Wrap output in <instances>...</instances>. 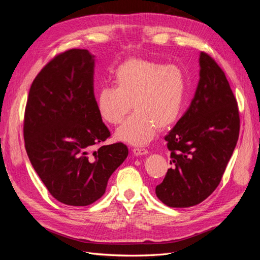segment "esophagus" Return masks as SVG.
<instances>
[{
  "mask_svg": "<svg viewBox=\"0 0 260 260\" xmlns=\"http://www.w3.org/2000/svg\"><path fill=\"white\" fill-rule=\"evenodd\" d=\"M133 154H135L136 156H140V155H146L148 153L147 149L145 148H142V147H135L132 149Z\"/></svg>",
  "mask_w": 260,
  "mask_h": 260,
  "instance_id": "1",
  "label": "esophagus"
}]
</instances>
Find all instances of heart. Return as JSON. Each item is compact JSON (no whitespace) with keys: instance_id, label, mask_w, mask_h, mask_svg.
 I'll return each instance as SVG.
<instances>
[{"instance_id":"1","label":"heart","mask_w":260,"mask_h":260,"mask_svg":"<svg viewBox=\"0 0 260 260\" xmlns=\"http://www.w3.org/2000/svg\"><path fill=\"white\" fill-rule=\"evenodd\" d=\"M114 84L96 93L100 117L109 124H118L132 108L136 109L116 132V138L133 145L148 143L158 127L166 129L182 113L186 79L178 65L145 58H130L113 74Z\"/></svg>"}]
</instances>
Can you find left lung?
<instances>
[{"label": "left lung", "instance_id": "1", "mask_svg": "<svg viewBox=\"0 0 260 260\" xmlns=\"http://www.w3.org/2000/svg\"><path fill=\"white\" fill-rule=\"evenodd\" d=\"M200 81L190 107L165 137L170 164L156 195L165 205L191 207L216 190L237 145L240 114L223 70L200 55Z\"/></svg>", "mask_w": 260, "mask_h": 260}]
</instances>
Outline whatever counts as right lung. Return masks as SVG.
I'll list each match as a JSON object with an SVG mask.
<instances>
[{"label":"right lung","mask_w":260,"mask_h":260,"mask_svg":"<svg viewBox=\"0 0 260 260\" xmlns=\"http://www.w3.org/2000/svg\"><path fill=\"white\" fill-rule=\"evenodd\" d=\"M93 75L88 50L56 55L31 84L23 118L31 165L53 198L70 206L101 199L128 156L121 142L101 145L111 132L98 113Z\"/></svg>","instance_id":"1"}]
</instances>
